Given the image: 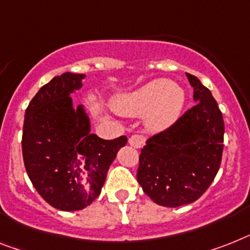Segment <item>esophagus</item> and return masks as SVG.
I'll use <instances>...</instances> for the list:
<instances>
[{"label":"esophagus","instance_id":"34e87169","mask_svg":"<svg viewBox=\"0 0 250 250\" xmlns=\"http://www.w3.org/2000/svg\"><path fill=\"white\" fill-rule=\"evenodd\" d=\"M144 143H146V139H144V137L139 135V134H134V135L129 138V144L134 148H142Z\"/></svg>","mask_w":250,"mask_h":250}]
</instances>
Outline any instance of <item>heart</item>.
<instances>
[{
	"label": "heart",
	"mask_w": 250,
	"mask_h": 250,
	"mask_svg": "<svg viewBox=\"0 0 250 250\" xmlns=\"http://www.w3.org/2000/svg\"><path fill=\"white\" fill-rule=\"evenodd\" d=\"M185 103L184 90L172 80L156 79L124 97L119 103L121 112L147 115V125L153 130L170 126L179 119Z\"/></svg>",
	"instance_id": "b5f03b06"
}]
</instances>
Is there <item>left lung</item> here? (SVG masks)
<instances>
[{"label": "left lung", "instance_id": "obj_1", "mask_svg": "<svg viewBox=\"0 0 250 250\" xmlns=\"http://www.w3.org/2000/svg\"><path fill=\"white\" fill-rule=\"evenodd\" d=\"M194 106L176 123L147 140L137 179L143 191L164 207L193 203L207 190L221 165L225 125L217 102L197 76Z\"/></svg>", "mask_w": 250, "mask_h": 250}]
</instances>
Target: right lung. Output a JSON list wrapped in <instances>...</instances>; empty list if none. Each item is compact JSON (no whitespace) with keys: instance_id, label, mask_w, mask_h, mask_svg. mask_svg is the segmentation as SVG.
<instances>
[{"instance_id":"obj_1","label":"right lung","mask_w":250,"mask_h":250,"mask_svg":"<svg viewBox=\"0 0 250 250\" xmlns=\"http://www.w3.org/2000/svg\"><path fill=\"white\" fill-rule=\"evenodd\" d=\"M84 74L63 73L43 85L29 103L22 127V158L39 195L61 211H79L101 194L107 171L127 142L90 134L82 104L70 94L82 88Z\"/></svg>"}]
</instances>
